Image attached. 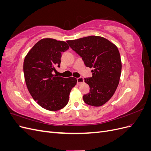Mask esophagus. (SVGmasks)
I'll return each mask as SVG.
<instances>
[{
  "label": "esophagus",
  "mask_w": 151,
  "mask_h": 151,
  "mask_svg": "<svg viewBox=\"0 0 151 151\" xmlns=\"http://www.w3.org/2000/svg\"><path fill=\"white\" fill-rule=\"evenodd\" d=\"M84 78L83 77H78V78H77V85H81L82 83H84Z\"/></svg>",
  "instance_id": "obj_1"
}]
</instances>
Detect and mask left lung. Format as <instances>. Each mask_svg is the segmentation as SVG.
I'll list each match as a JSON object with an SVG mask.
<instances>
[{
  "label": "left lung",
  "mask_w": 151,
  "mask_h": 151,
  "mask_svg": "<svg viewBox=\"0 0 151 151\" xmlns=\"http://www.w3.org/2000/svg\"><path fill=\"white\" fill-rule=\"evenodd\" d=\"M67 42L86 67L93 68V76L84 79L90 92L83 96L84 101L91 106H102L113 96L119 84L122 62L118 48L106 38L97 36Z\"/></svg>",
  "instance_id": "obj_1"
}]
</instances>
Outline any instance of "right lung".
<instances>
[{
  "mask_svg": "<svg viewBox=\"0 0 151 151\" xmlns=\"http://www.w3.org/2000/svg\"><path fill=\"white\" fill-rule=\"evenodd\" d=\"M69 48L67 43L52 38L40 40L26 56L23 71L27 88L35 101L50 111H57L68 102L75 77L53 75L60 67L62 53Z\"/></svg>",
  "mask_w": 151,
  "mask_h": 151,
  "instance_id": "obj_1",
  "label": "right lung"
}]
</instances>
